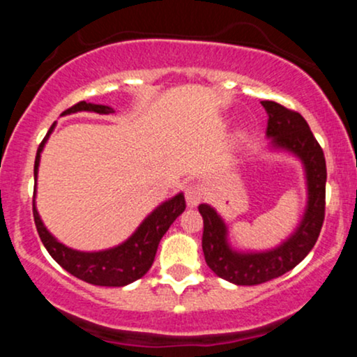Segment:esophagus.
Returning a JSON list of instances; mask_svg holds the SVG:
<instances>
[{
  "mask_svg": "<svg viewBox=\"0 0 357 357\" xmlns=\"http://www.w3.org/2000/svg\"><path fill=\"white\" fill-rule=\"evenodd\" d=\"M184 196H186L188 206H198L199 202L203 199V188L199 184H190L184 191Z\"/></svg>",
  "mask_w": 357,
  "mask_h": 357,
  "instance_id": "1",
  "label": "esophagus"
}]
</instances>
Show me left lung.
I'll use <instances>...</instances> for the list:
<instances>
[{
	"mask_svg": "<svg viewBox=\"0 0 357 357\" xmlns=\"http://www.w3.org/2000/svg\"><path fill=\"white\" fill-rule=\"evenodd\" d=\"M268 114L267 136L275 147L294 153L304 162L309 202L301 225L280 247L260 253L230 248L227 225L208 204H199L203 216V253L208 267L220 278L236 285H258L292 270L314 248L326 216V158L305 119L296 110L272 100H261Z\"/></svg>",
	"mask_w": 357,
	"mask_h": 357,
	"instance_id": "obj_1",
	"label": "left lung"
}]
</instances>
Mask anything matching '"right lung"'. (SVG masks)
I'll return each instance as SVG.
<instances>
[{"label":"right lung","instance_id":"1","mask_svg":"<svg viewBox=\"0 0 357 357\" xmlns=\"http://www.w3.org/2000/svg\"><path fill=\"white\" fill-rule=\"evenodd\" d=\"M79 110H89V112L97 114H112L114 109L107 107V105H97V104H87L85 100L79 102V104L72 105L70 109L65 110V114L79 112ZM53 124L47 136L38 146L35 158V178L38 173L40 165V154H42L45 142H47L48 136L52 134ZM186 208V202H184V195L179 192L169 202L162 203L151 213L147 218L142 221L141 227L134 231V235L129 240L119 247L104 250V252H77L65 247L63 243L56 241L48 233L45 225L40 220L38 211H36L33 203V218L36 225V231H38L40 240L48 250L53 260L60 265L61 268L67 270L73 277L80 278V280L87 282L92 285H102V287H124L130 282L137 280L142 275H146L147 270L153 265L155 252H158V245L161 241L162 235L169 230L173 221L178 218L179 215Z\"/></svg>","mask_w":357,"mask_h":357}]
</instances>
